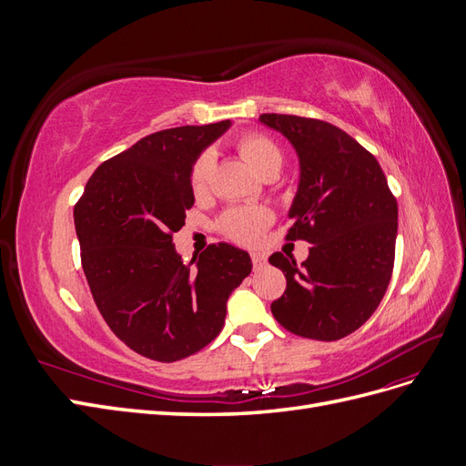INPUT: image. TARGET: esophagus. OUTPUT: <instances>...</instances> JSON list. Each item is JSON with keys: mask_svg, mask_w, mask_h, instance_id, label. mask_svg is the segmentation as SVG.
Masks as SVG:
<instances>
[{"mask_svg": "<svg viewBox=\"0 0 466 466\" xmlns=\"http://www.w3.org/2000/svg\"><path fill=\"white\" fill-rule=\"evenodd\" d=\"M250 258H252V266H255V270H260L266 264V257L262 252H250Z\"/></svg>", "mask_w": 466, "mask_h": 466, "instance_id": "obj_1", "label": "esophagus"}]
</instances>
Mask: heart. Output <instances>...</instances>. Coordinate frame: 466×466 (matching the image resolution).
Listing matches in <instances>:
<instances>
[{
    "label": "heart",
    "instance_id": "obj_1",
    "mask_svg": "<svg viewBox=\"0 0 466 466\" xmlns=\"http://www.w3.org/2000/svg\"><path fill=\"white\" fill-rule=\"evenodd\" d=\"M237 149L243 157L264 177L266 173L279 171L284 163V153L270 136L260 132H248L237 139ZM214 173V155L204 151L190 167V188L196 196L208 190L209 178ZM272 211L264 206H238L225 211L219 218V231L235 243L252 245L260 233L272 223Z\"/></svg>",
    "mask_w": 466,
    "mask_h": 466
}]
</instances>
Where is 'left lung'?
Instances as JSON below:
<instances>
[{"label":"left lung","mask_w":466,"mask_h":466,"mask_svg":"<svg viewBox=\"0 0 466 466\" xmlns=\"http://www.w3.org/2000/svg\"><path fill=\"white\" fill-rule=\"evenodd\" d=\"M299 155V188L289 209V241H307L309 258L274 252L286 291L270 309L286 330L332 342L358 330L389 288L399 229L397 198L383 168L336 126L293 115H262Z\"/></svg>","instance_id":"left-lung-1"}]
</instances>
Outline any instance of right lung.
Segmentation results:
<instances>
[{
  "label": "right lung",
  "instance_id": "right-lung-1",
  "mask_svg": "<svg viewBox=\"0 0 466 466\" xmlns=\"http://www.w3.org/2000/svg\"><path fill=\"white\" fill-rule=\"evenodd\" d=\"M231 126H180L146 136L98 165L74 208L81 266L105 322L136 354L171 363L221 332L248 252L209 245L185 264L173 235L194 206L190 167Z\"/></svg>",
  "mask_w": 466,
  "mask_h": 466
}]
</instances>
